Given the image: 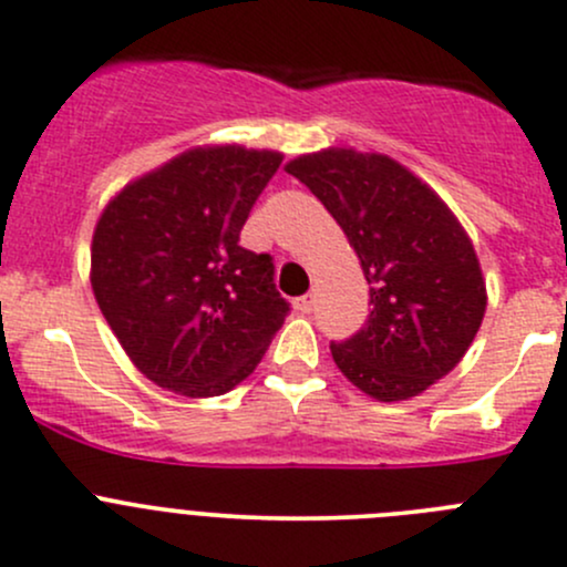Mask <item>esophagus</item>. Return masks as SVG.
<instances>
[{"label":"esophagus","instance_id":"esophagus-1","mask_svg":"<svg viewBox=\"0 0 567 567\" xmlns=\"http://www.w3.org/2000/svg\"><path fill=\"white\" fill-rule=\"evenodd\" d=\"M296 309H299V312H303V315L312 312V309H315V296L307 293V296H301V299H296Z\"/></svg>","mask_w":567,"mask_h":567}]
</instances>
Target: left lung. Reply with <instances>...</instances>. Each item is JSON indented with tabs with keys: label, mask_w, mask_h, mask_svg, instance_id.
<instances>
[{
	"label": "left lung",
	"mask_w": 567,
	"mask_h": 567,
	"mask_svg": "<svg viewBox=\"0 0 567 567\" xmlns=\"http://www.w3.org/2000/svg\"><path fill=\"white\" fill-rule=\"evenodd\" d=\"M348 236L369 282L367 323L331 342L344 378L380 402L419 396L462 361L486 285L451 208L385 154L326 148L285 165Z\"/></svg>",
	"instance_id": "1"
}]
</instances>
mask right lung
Returning <instances> with one entry per match:
<instances>
[{"mask_svg":"<svg viewBox=\"0 0 567 567\" xmlns=\"http://www.w3.org/2000/svg\"><path fill=\"white\" fill-rule=\"evenodd\" d=\"M282 154L189 148L127 184L92 238V290L130 361L182 396H219L258 367L290 303L274 260L238 244Z\"/></svg>","mask_w":567,"mask_h":567,"instance_id":"right-lung-1","label":"right lung"}]
</instances>
